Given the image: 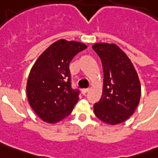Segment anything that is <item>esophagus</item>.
<instances>
[{
	"label": "esophagus",
	"mask_w": 158,
	"mask_h": 158,
	"mask_svg": "<svg viewBox=\"0 0 158 158\" xmlns=\"http://www.w3.org/2000/svg\"><path fill=\"white\" fill-rule=\"evenodd\" d=\"M89 91V89H82V90H81V93H82V94H84H84H86Z\"/></svg>",
	"instance_id": "1"
}]
</instances>
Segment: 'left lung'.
<instances>
[{
  "label": "left lung",
  "instance_id": "left-lung-1",
  "mask_svg": "<svg viewBox=\"0 0 158 158\" xmlns=\"http://www.w3.org/2000/svg\"><path fill=\"white\" fill-rule=\"evenodd\" d=\"M92 48L101 58L104 77L102 96L94 104V113L108 125H118L129 119L139 103V79L130 58L117 45L99 43Z\"/></svg>",
  "mask_w": 158,
  "mask_h": 158
}]
</instances>
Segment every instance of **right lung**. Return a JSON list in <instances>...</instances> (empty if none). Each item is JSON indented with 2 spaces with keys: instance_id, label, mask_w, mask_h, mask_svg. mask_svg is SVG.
I'll return each mask as SVG.
<instances>
[{
  "instance_id": "obj_1",
  "label": "right lung",
  "mask_w": 158,
  "mask_h": 158,
  "mask_svg": "<svg viewBox=\"0 0 158 158\" xmlns=\"http://www.w3.org/2000/svg\"><path fill=\"white\" fill-rule=\"evenodd\" d=\"M84 43L60 39L48 47L32 67L27 97L33 111L43 121L54 124L67 117L79 101V90L71 88L69 64Z\"/></svg>"
}]
</instances>
